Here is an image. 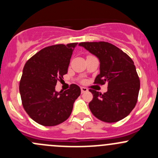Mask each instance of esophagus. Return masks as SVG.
<instances>
[{
  "label": "esophagus",
  "mask_w": 158,
  "mask_h": 158,
  "mask_svg": "<svg viewBox=\"0 0 158 158\" xmlns=\"http://www.w3.org/2000/svg\"><path fill=\"white\" fill-rule=\"evenodd\" d=\"M81 92H82V93L88 92V89L85 88V87H81Z\"/></svg>",
  "instance_id": "obj_1"
}]
</instances>
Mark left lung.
Listing matches in <instances>:
<instances>
[{
  "label": "left lung",
  "mask_w": 158,
  "mask_h": 158,
  "mask_svg": "<svg viewBox=\"0 0 158 158\" xmlns=\"http://www.w3.org/2000/svg\"><path fill=\"white\" fill-rule=\"evenodd\" d=\"M79 45L99 60L100 73L94 83H108V91L104 94L89 89L93 95L89 104L90 111L97 118L108 123L125 118L135 108L140 89L133 60L107 42H84Z\"/></svg>",
  "instance_id": "1"
}]
</instances>
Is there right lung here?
I'll use <instances>...</instances> for the list:
<instances>
[{"label": "right lung", "instance_id": "add662e5", "mask_svg": "<svg viewBox=\"0 0 158 158\" xmlns=\"http://www.w3.org/2000/svg\"><path fill=\"white\" fill-rule=\"evenodd\" d=\"M77 43L45 47L25 64L20 82L23 109L29 116L44 126H55L71 114L73 103L80 95L76 84L62 92L55 90L57 81L67 73L70 59Z\"/></svg>", "mask_w": 158, "mask_h": 158}]
</instances>
